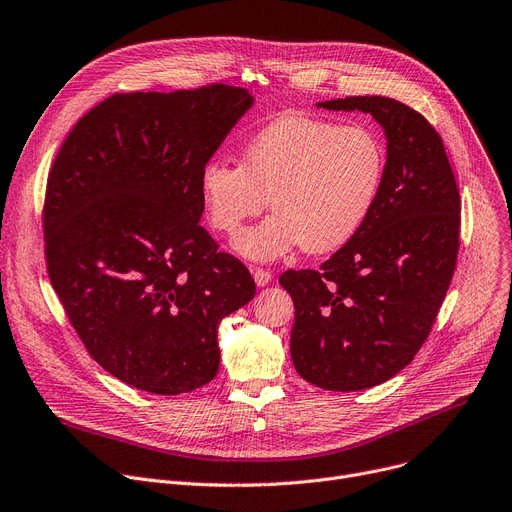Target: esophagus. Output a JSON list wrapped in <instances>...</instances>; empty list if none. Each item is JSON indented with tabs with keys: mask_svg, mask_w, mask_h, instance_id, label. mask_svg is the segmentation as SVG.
Returning a JSON list of instances; mask_svg holds the SVG:
<instances>
[{
	"mask_svg": "<svg viewBox=\"0 0 512 512\" xmlns=\"http://www.w3.org/2000/svg\"><path fill=\"white\" fill-rule=\"evenodd\" d=\"M252 274H254V281L258 287H266L272 281V272L266 268H254Z\"/></svg>",
	"mask_w": 512,
	"mask_h": 512,
	"instance_id": "obj_1",
	"label": "esophagus"
}]
</instances>
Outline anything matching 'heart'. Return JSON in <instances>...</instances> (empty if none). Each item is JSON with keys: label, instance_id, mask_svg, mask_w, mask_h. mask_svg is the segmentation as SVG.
Here are the masks:
<instances>
[{"label": "heart", "instance_id": "1", "mask_svg": "<svg viewBox=\"0 0 512 512\" xmlns=\"http://www.w3.org/2000/svg\"><path fill=\"white\" fill-rule=\"evenodd\" d=\"M383 174L385 149L371 129L283 116L250 139L242 166L207 162L201 196L209 223L227 235L270 201L274 213L235 240V250L252 260H272L299 246L326 254L363 227Z\"/></svg>", "mask_w": 512, "mask_h": 512}]
</instances>
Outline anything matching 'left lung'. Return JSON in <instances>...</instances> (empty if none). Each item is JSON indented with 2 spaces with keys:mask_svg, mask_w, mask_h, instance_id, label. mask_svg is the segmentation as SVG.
<instances>
[{
  "mask_svg": "<svg viewBox=\"0 0 512 512\" xmlns=\"http://www.w3.org/2000/svg\"><path fill=\"white\" fill-rule=\"evenodd\" d=\"M373 114L387 162L373 211L320 270H285L293 297L291 359L328 391H359L400 373L435 324L451 285L461 196L441 135L420 112L385 96L320 102Z\"/></svg>",
  "mask_w": 512,
  "mask_h": 512,
  "instance_id": "1",
  "label": "left lung"
}]
</instances>
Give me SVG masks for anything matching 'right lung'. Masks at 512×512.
I'll return each mask as SVG.
<instances>
[{"mask_svg":"<svg viewBox=\"0 0 512 512\" xmlns=\"http://www.w3.org/2000/svg\"><path fill=\"white\" fill-rule=\"evenodd\" d=\"M252 102L225 84L112 94L55 157L49 279L90 357L127 385L176 396L209 383L221 320L256 295L199 223L201 170Z\"/></svg>","mask_w":512,"mask_h":512,"instance_id":"1","label":"right lung"}]
</instances>
